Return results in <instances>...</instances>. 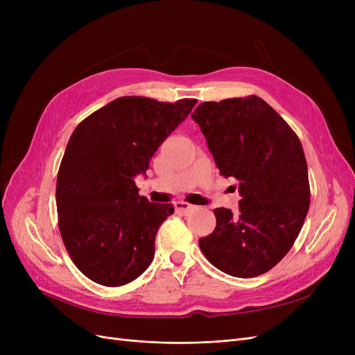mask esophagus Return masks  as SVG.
Here are the masks:
<instances>
[{
  "instance_id": "1",
  "label": "esophagus",
  "mask_w": 355,
  "mask_h": 355,
  "mask_svg": "<svg viewBox=\"0 0 355 355\" xmlns=\"http://www.w3.org/2000/svg\"><path fill=\"white\" fill-rule=\"evenodd\" d=\"M175 209L176 211L182 213V214H188L189 211H192L196 209V206H192V204L187 202V201H176L175 202Z\"/></svg>"
}]
</instances>
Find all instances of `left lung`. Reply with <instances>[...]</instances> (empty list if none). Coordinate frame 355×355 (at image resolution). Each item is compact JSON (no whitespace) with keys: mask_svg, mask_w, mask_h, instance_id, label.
Segmentation results:
<instances>
[{"mask_svg":"<svg viewBox=\"0 0 355 355\" xmlns=\"http://www.w3.org/2000/svg\"><path fill=\"white\" fill-rule=\"evenodd\" d=\"M220 175L239 180V211L214 209L216 228L198 240L222 272L252 278L274 268L292 249L309 209L302 144L263 99L202 102L192 114Z\"/></svg>","mask_w":355,"mask_h":355,"instance_id":"1","label":"left lung"}]
</instances>
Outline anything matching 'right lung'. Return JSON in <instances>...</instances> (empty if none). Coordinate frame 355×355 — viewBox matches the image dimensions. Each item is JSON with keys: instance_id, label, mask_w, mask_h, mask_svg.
I'll return each instance as SVG.
<instances>
[{"instance_id": "1", "label": "right lung", "mask_w": 355, "mask_h": 355, "mask_svg": "<svg viewBox=\"0 0 355 355\" xmlns=\"http://www.w3.org/2000/svg\"><path fill=\"white\" fill-rule=\"evenodd\" d=\"M196 103L124 96L73 130L58 173V220L72 262L92 282L124 286L151 265L157 231L175 209L139 196L135 176Z\"/></svg>"}]
</instances>
